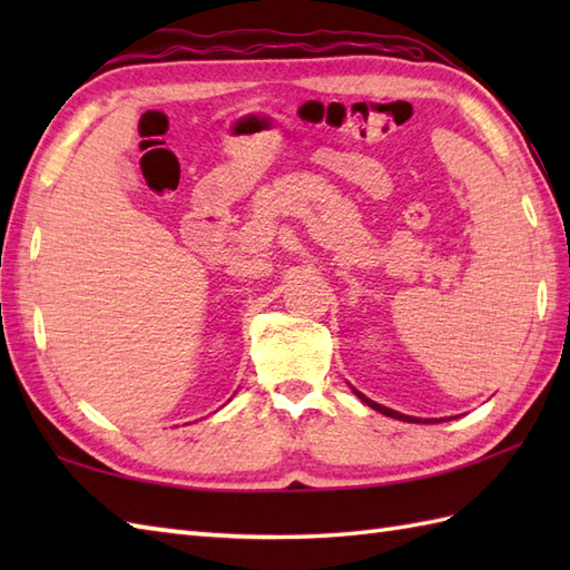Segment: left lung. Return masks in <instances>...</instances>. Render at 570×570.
<instances>
[{"instance_id": "8db88e82", "label": "left lung", "mask_w": 570, "mask_h": 570, "mask_svg": "<svg viewBox=\"0 0 570 570\" xmlns=\"http://www.w3.org/2000/svg\"><path fill=\"white\" fill-rule=\"evenodd\" d=\"M362 402H365L367 406H372L374 411H380V414H384V416H392V419H399V421H409V423H421V419H416V416H406V414H399V411H394V409H386V406H382V404H377V402H372V399H367L365 394H360L357 390H353ZM435 419H426V423H433Z\"/></svg>"}]
</instances>
